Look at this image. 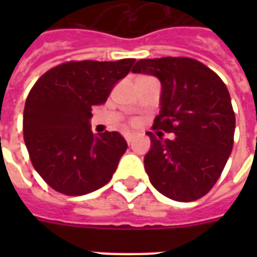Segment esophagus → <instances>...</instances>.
Here are the masks:
<instances>
[{"label": "esophagus", "instance_id": "1", "mask_svg": "<svg viewBox=\"0 0 257 257\" xmlns=\"http://www.w3.org/2000/svg\"><path fill=\"white\" fill-rule=\"evenodd\" d=\"M124 137H125V141H126L128 144H131V143L133 141V139H135V135H132V133H126Z\"/></svg>", "mask_w": 257, "mask_h": 257}]
</instances>
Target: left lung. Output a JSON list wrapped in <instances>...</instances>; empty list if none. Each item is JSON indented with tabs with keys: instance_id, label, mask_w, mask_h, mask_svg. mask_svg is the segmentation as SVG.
<instances>
[{
	"instance_id": "1",
	"label": "left lung",
	"mask_w": 257,
	"mask_h": 257,
	"mask_svg": "<svg viewBox=\"0 0 257 257\" xmlns=\"http://www.w3.org/2000/svg\"><path fill=\"white\" fill-rule=\"evenodd\" d=\"M133 73L152 74L161 82V109L153 129L173 133L156 137L144 157L157 191L176 201H195L219 180L233 147L235 112L223 80L203 62L188 57L145 58Z\"/></svg>"
}]
</instances>
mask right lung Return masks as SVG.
Here are the masks:
<instances>
[{"instance_id": "obj_1", "label": "right lung", "mask_w": 257, "mask_h": 257, "mask_svg": "<svg viewBox=\"0 0 257 257\" xmlns=\"http://www.w3.org/2000/svg\"><path fill=\"white\" fill-rule=\"evenodd\" d=\"M135 58L68 61L30 89L24 109V140L34 169L54 191L81 196L112 179L126 141L118 132L93 135L92 108L131 72Z\"/></svg>"}]
</instances>
